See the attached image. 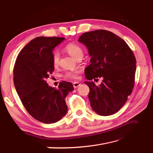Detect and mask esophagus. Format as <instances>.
<instances>
[{
  "instance_id": "1",
  "label": "esophagus",
  "mask_w": 153,
  "mask_h": 153,
  "mask_svg": "<svg viewBox=\"0 0 153 153\" xmlns=\"http://www.w3.org/2000/svg\"><path fill=\"white\" fill-rule=\"evenodd\" d=\"M81 85V83L78 82H74L73 83V85H74V88H78V87Z\"/></svg>"
}]
</instances>
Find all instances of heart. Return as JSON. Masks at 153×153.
Here are the masks:
<instances>
[{
	"mask_svg": "<svg viewBox=\"0 0 153 153\" xmlns=\"http://www.w3.org/2000/svg\"><path fill=\"white\" fill-rule=\"evenodd\" d=\"M64 50L69 53L74 58L77 59L79 58H82L83 55V50L82 48L75 43H69L64 48ZM59 54L58 52H54L52 55V64L54 67H57L59 65ZM79 71L74 70L68 71L65 74L64 77L66 79H76L79 77Z\"/></svg>",
	"mask_w": 153,
	"mask_h": 153,
	"instance_id": "1",
	"label": "heart"
}]
</instances>
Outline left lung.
Returning <instances> with one entry per match:
<instances>
[{
	"label": "left lung",
	"mask_w": 153,
	"mask_h": 153,
	"mask_svg": "<svg viewBox=\"0 0 153 153\" xmlns=\"http://www.w3.org/2000/svg\"><path fill=\"white\" fill-rule=\"evenodd\" d=\"M78 41L91 56V64L85 69L86 79L103 78L99 86L94 82H84L89 88L91 107L101 116L114 114L134 88L136 59L133 51L122 38L105 30L83 33Z\"/></svg>",
	"instance_id": "left-lung-1"
}]
</instances>
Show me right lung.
<instances>
[{
    "instance_id": "right-lung-1",
    "label": "right lung",
    "mask_w": 153,
    "mask_h": 153,
    "mask_svg": "<svg viewBox=\"0 0 153 153\" xmlns=\"http://www.w3.org/2000/svg\"><path fill=\"white\" fill-rule=\"evenodd\" d=\"M64 40L44 36L33 39L20 51L14 66V84L22 103L32 117L44 123H54L65 115V97L74 89L72 83L65 81L58 88L49 87L46 82L54 71L52 51Z\"/></svg>"
}]
</instances>
